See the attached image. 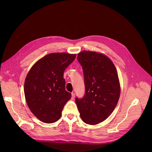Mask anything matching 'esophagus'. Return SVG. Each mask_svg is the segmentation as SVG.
I'll return each instance as SVG.
<instances>
[{"label": "esophagus", "mask_w": 152, "mask_h": 152, "mask_svg": "<svg viewBox=\"0 0 152 152\" xmlns=\"http://www.w3.org/2000/svg\"><path fill=\"white\" fill-rule=\"evenodd\" d=\"M71 95H72V97H71V99H74L75 98V94H74V92H72V93L71 94Z\"/></svg>", "instance_id": "obj_1"}]
</instances>
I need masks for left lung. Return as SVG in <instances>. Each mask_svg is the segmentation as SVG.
<instances>
[{"label":"left lung","mask_w":152,"mask_h":152,"mask_svg":"<svg viewBox=\"0 0 152 152\" xmlns=\"http://www.w3.org/2000/svg\"><path fill=\"white\" fill-rule=\"evenodd\" d=\"M77 59L83 69L86 94L75 102L82 120L97 125L106 120L116 107L121 86L116 68L104 54L84 50Z\"/></svg>","instance_id":"obj_1"}]
</instances>
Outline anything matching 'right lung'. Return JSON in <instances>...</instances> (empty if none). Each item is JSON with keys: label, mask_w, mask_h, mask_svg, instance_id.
I'll use <instances>...</instances> for the list:
<instances>
[{"label": "right lung", "mask_w": 152, "mask_h": 152, "mask_svg": "<svg viewBox=\"0 0 152 152\" xmlns=\"http://www.w3.org/2000/svg\"><path fill=\"white\" fill-rule=\"evenodd\" d=\"M75 54L53 53L31 66L25 79L24 92L28 107L40 121L52 124L61 116L65 104L71 98L65 90L64 72Z\"/></svg>", "instance_id": "obj_1"}]
</instances>
